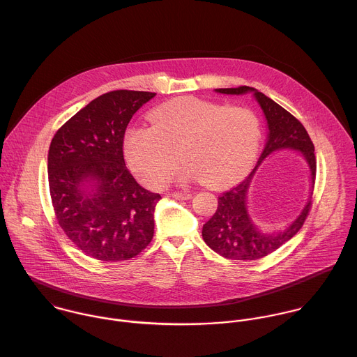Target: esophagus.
<instances>
[{"instance_id": "obj_1", "label": "esophagus", "mask_w": 357, "mask_h": 357, "mask_svg": "<svg viewBox=\"0 0 357 357\" xmlns=\"http://www.w3.org/2000/svg\"><path fill=\"white\" fill-rule=\"evenodd\" d=\"M172 197L176 198V199H184V201H187V199H191V198H192V194H190V192H173Z\"/></svg>"}]
</instances>
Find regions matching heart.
<instances>
[{"label":"heart","mask_w":357,"mask_h":357,"mask_svg":"<svg viewBox=\"0 0 357 357\" xmlns=\"http://www.w3.org/2000/svg\"><path fill=\"white\" fill-rule=\"evenodd\" d=\"M152 127L132 126L123 139L132 172L152 187L166 185L185 159L178 181L204 180L212 187L236 183L252 167L260 123L245 108H225L198 98L173 100L151 114Z\"/></svg>","instance_id":"b5f03b06"}]
</instances>
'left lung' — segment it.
Wrapping results in <instances>:
<instances>
[{"label": "left lung", "instance_id": "1", "mask_svg": "<svg viewBox=\"0 0 357 357\" xmlns=\"http://www.w3.org/2000/svg\"><path fill=\"white\" fill-rule=\"evenodd\" d=\"M215 91L227 96H243L250 93L264 115L268 131L263 152L255 169L237 187L219 197V205L215 215L204 225L202 238L209 248L227 259L256 260L278 249L303 226L310 209L316 177L314 145L299 120L256 89L241 86L238 89H216ZM281 149H292L304 156L311 172L312 187L310 199L298 218L284 231L266 234L255 227L248 216L245 206L247 191L251 178L262 160L273 151Z\"/></svg>", "mask_w": 357, "mask_h": 357}]
</instances>
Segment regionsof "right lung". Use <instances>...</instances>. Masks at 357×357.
<instances>
[{"label": "right lung", "instance_id": "right-lung-1", "mask_svg": "<svg viewBox=\"0 0 357 357\" xmlns=\"http://www.w3.org/2000/svg\"><path fill=\"white\" fill-rule=\"evenodd\" d=\"M156 94L116 90L68 120L48 151V184L61 229L87 256L128 260L153 237L160 199L124 163L123 139L132 115Z\"/></svg>", "mask_w": 357, "mask_h": 357}]
</instances>
